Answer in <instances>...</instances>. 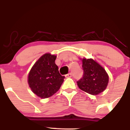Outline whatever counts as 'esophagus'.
I'll list each match as a JSON object with an SVG mask.
<instances>
[{"label": "esophagus", "instance_id": "34e87169", "mask_svg": "<svg viewBox=\"0 0 130 130\" xmlns=\"http://www.w3.org/2000/svg\"><path fill=\"white\" fill-rule=\"evenodd\" d=\"M65 76L67 77H71L72 76V74H71V73H68L67 74L65 75Z\"/></svg>", "mask_w": 130, "mask_h": 130}]
</instances>
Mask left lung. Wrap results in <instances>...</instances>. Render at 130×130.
<instances>
[{"label": "left lung", "mask_w": 130, "mask_h": 130, "mask_svg": "<svg viewBox=\"0 0 130 130\" xmlns=\"http://www.w3.org/2000/svg\"><path fill=\"white\" fill-rule=\"evenodd\" d=\"M83 76L77 81L82 90L93 95L103 92L108 86L109 76L105 70L92 59H83Z\"/></svg>", "instance_id": "1"}]
</instances>
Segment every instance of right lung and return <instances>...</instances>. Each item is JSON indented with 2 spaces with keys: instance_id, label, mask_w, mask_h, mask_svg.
Returning a JSON list of instances; mask_svg holds the SVG:
<instances>
[{
  "instance_id": "1",
  "label": "right lung",
  "mask_w": 130,
  "mask_h": 130,
  "mask_svg": "<svg viewBox=\"0 0 130 130\" xmlns=\"http://www.w3.org/2000/svg\"><path fill=\"white\" fill-rule=\"evenodd\" d=\"M56 56L44 54L35 62L28 76V83L34 93L41 98H49L62 86L65 76L59 73L55 63Z\"/></svg>"
}]
</instances>
